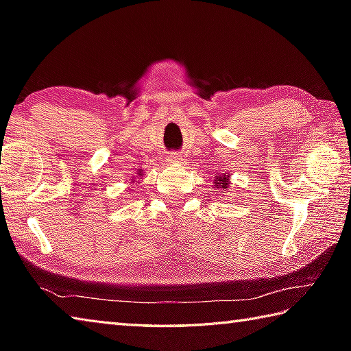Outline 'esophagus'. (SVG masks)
Masks as SVG:
<instances>
[{"label": "esophagus", "mask_w": 351, "mask_h": 351, "mask_svg": "<svg viewBox=\"0 0 351 351\" xmlns=\"http://www.w3.org/2000/svg\"><path fill=\"white\" fill-rule=\"evenodd\" d=\"M181 154L180 153H170L167 156V161L169 162H180L181 161Z\"/></svg>", "instance_id": "obj_1"}]
</instances>
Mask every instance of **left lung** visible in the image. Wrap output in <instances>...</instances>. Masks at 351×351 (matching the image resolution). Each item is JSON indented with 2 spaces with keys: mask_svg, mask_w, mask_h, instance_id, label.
<instances>
[{
  "mask_svg": "<svg viewBox=\"0 0 351 351\" xmlns=\"http://www.w3.org/2000/svg\"><path fill=\"white\" fill-rule=\"evenodd\" d=\"M215 187H217V189L221 187L223 190L228 189V187H229V175L224 173L223 176H217V178H215Z\"/></svg>",
  "mask_w": 351,
  "mask_h": 351,
  "instance_id": "left-lung-1",
  "label": "left lung"
}]
</instances>
